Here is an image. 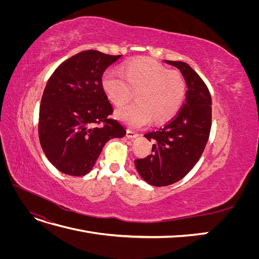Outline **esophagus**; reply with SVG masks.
I'll use <instances>...</instances> for the list:
<instances>
[{
    "instance_id": "obj_1",
    "label": "esophagus",
    "mask_w": 259,
    "mask_h": 259,
    "mask_svg": "<svg viewBox=\"0 0 259 259\" xmlns=\"http://www.w3.org/2000/svg\"><path fill=\"white\" fill-rule=\"evenodd\" d=\"M126 136H127L128 138H135V137H137V136H138V134H137V133H135V132L131 131V130H127V132H126Z\"/></svg>"
}]
</instances>
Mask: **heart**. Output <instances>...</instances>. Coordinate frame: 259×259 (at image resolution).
Wrapping results in <instances>:
<instances>
[{
	"instance_id": "obj_1",
	"label": "heart",
	"mask_w": 259,
	"mask_h": 259,
	"mask_svg": "<svg viewBox=\"0 0 259 259\" xmlns=\"http://www.w3.org/2000/svg\"><path fill=\"white\" fill-rule=\"evenodd\" d=\"M104 92L116 107L126 105L136 92V103L117 111V116L132 127L146 125L153 117L163 122L182 107L187 92L184 75L149 58L127 62L122 69L107 70L101 79Z\"/></svg>"
}]
</instances>
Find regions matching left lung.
Masks as SVG:
<instances>
[{
	"label": "left lung",
	"instance_id": "obj_1",
	"mask_svg": "<svg viewBox=\"0 0 259 259\" xmlns=\"http://www.w3.org/2000/svg\"><path fill=\"white\" fill-rule=\"evenodd\" d=\"M165 62L180 70L188 91L173 119L145 134L154 143L151 154L135 160L139 175L155 187L175 184L189 173L204 151L211 126V97L204 81L186 62Z\"/></svg>",
	"mask_w": 259,
	"mask_h": 259
}]
</instances>
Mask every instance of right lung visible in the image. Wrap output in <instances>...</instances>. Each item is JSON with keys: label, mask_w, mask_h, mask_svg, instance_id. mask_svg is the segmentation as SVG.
<instances>
[{"label": "right lung", "mask_w": 259, "mask_h": 259, "mask_svg": "<svg viewBox=\"0 0 259 259\" xmlns=\"http://www.w3.org/2000/svg\"><path fill=\"white\" fill-rule=\"evenodd\" d=\"M121 55L84 51L68 58L45 86L38 114V138L46 158L61 173L84 176L108 140L126 134L110 115L113 109L101 79Z\"/></svg>", "instance_id": "1"}]
</instances>
